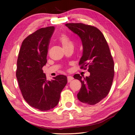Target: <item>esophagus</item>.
Segmentation results:
<instances>
[{
	"instance_id": "34e87169",
	"label": "esophagus",
	"mask_w": 135,
	"mask_h": 135,
	"mask_svg": "<svg viewBox=\"0 0 135 135\" xmlns=\"http://www.w3.org/2000/svg\"><path fill=\"white\" fill-rule=\"evenodd\" d=\"M67 78H68V81L69 83V82H70V81L73 79V77L71 76H68Z\"/></svg>"
}]
</instances>
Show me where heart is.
<instances>
[{
    "instance_id": "b5f03b06",
    "label": "heart",
    "mask_w": 135,
    "mask_h": 135,
    "mask_svg": "<svg viewBox=\"0 0 135 135\" xmlns=\"http://www.w3.org/2000/svg\"><path fill=\"white\" fill-rule=\"evenodd\" d=\"M59 41L62 44L64 48L73 46V43L69 36L65 34H61L59 37Z\"/></svg>"
}]
</instances>
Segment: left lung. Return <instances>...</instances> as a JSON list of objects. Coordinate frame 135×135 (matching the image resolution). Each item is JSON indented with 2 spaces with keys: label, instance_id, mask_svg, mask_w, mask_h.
Segmentation results:
<instances>
[{
  "label": "left lung",
  "instance_id": "1",
  "mask_svg": "<svg viewBox=\"0 0 135 135\" xmlns=\"http://www.w3.org/2000/svg\"><path fill=\"white\" fill-rule=\"evenodd\" d=\"M77 34L83 45V55L80 60V69L90 73L89 76L75 74L81 87L77 95L81 103L95 105L107 96L110 90L114 76V61L103 34L95 26L82 23L65 24Z\"/></svg>",
  "mask_w": 135,
  "mask_h": 135
}]
</instances>
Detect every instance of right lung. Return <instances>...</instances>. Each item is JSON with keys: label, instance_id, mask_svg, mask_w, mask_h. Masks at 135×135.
Listing matches in <instances>:
<instances>
[{"label": "right lung", "instance_id": "1", "mask_svg": "<svg viewBox=\"0 0 135 135\" xmlns=\"http://www.w3.org/2000/svg\"><path fill=\"white\" fill-rule=\"evenodd\" d=\"M54 26L41 28L23 40L17 62L16 77L23 99L41 111H47L57 105L67 77L59 75L47 80L42 68L47 56Z\"/></svg>", "mask_w": 135, "mask_h": 135}]
</instances>
